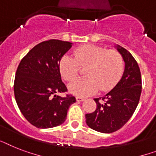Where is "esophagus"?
Instances as JSON below:
<instances>
[{"instance_id":"obj_1","label":"esophagus","mask_w":156,"mask_h":156,"mask_svg":"<svg viewBox=\"0 0 156 156\" xmlns=\"http://www.w3.org/2000/svg\"><path fill=\"white\" fill-rule=\"evenodd\" d=\"M76 100H77V102H82V101H84L85 98H82V97H76Z\"/></svg>"}]
</instances>
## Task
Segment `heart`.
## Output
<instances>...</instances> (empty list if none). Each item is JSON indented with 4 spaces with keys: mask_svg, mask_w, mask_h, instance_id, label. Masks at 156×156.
<instances>
[{
    "mask_svg": "<svg viewBox=\"0 0 156 156\" xmlns=\"http://www.w3.org/2000/svg\"><path fill=\"white\" fill-rule=\"evenodd\" d=\"M86 77L70 83L69 91L77 96L91 95L99 89L108 91L115 87L124 69L123 58L115 49L94 45H84L74 51V57L65 55L60 61L59 69L67 82L74 80L81 67H86Z\"/></svg>",
    "mask_w": 156,
    "mask_h": 156,
    "instance_id": "heart-1",
    "label": "heart"
}]
</instances>
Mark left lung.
<instances>
[{
    "instance_id": "8db88e82",
    "label": "left lung",
    "mask_w": 156,
    "mask_h": 156,
    "mask_svg": "<svg viewBox=\"0 0 156 156\" xmlns=\"http://www.w3.org/2000/svg\"><path fill=\"white\" fill-rule=\"evenodd\" d=\"M116 47L125 62L123 74L109 93L94 99L97 108L86 115L88 126L98 132L112 133L122 127L135 112L141 95V73L137 62L126 49Z\"/></svg>"
}]
</instances>
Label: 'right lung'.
<instances>
[{
  "label": "right lung",
  "instance_id": "obj_1",
  "mask_svg": "<svg viewBox=\"0 0 156 156\" xmlns=\"http://www.w3.org/2000/svg\"><path fill=\"white\" fill-rule=\"evenodd\" d=\"M72 43L56 39L35 45L21 59L14 80L16 104L28 122L37 128H51L65 122L69 106L76 102L66 92L59 69Z\"/></svg>",
  "mask_w": 156,
  "mask_h": 156
}]
</instances>
